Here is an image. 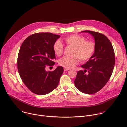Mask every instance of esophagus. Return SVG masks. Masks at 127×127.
<instances>
[{
    "mask_svg": "<svg viewBox=\"0 0 127 127\" xmlns=\"http://www.w3.org/2000/svg\"><path fill=\"white\" fill-rule=\"evenodd\" d=\"M70 69H68V68H64V71H68V70H69Z\"/></svg>",
    "mask_w": 127,
    "mask_h": 127,
    "instance_id": "esophagus-1",
    "label": "esophagus"
}]
</instances>
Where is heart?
<instances>
[{
    "instance_id": "heart-1",
    "label": "heart",
    "mask_w": 127,
    "mask_h": 127,
    "mask_svg": "<svg viewBox=\"0 0 127 127\" xmlns=\"http://www.w3.org/2000/svg\"><path fill=\"white\" fill-rule=\"evenodd\" d=\"M83 36L73 34L64 38L66 45L74 47L72 57L64 56L58 61L60 65L65 68H72L79 62V60L83 62L91 59L95 51V44L91 41H85ZM53 49L56 55L61 56L64 50L63 44L59 41H56L53 45Z\"/></svg>"
}]
</instances>
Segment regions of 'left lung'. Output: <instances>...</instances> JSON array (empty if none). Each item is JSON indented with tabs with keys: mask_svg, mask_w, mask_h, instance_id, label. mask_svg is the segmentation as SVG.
Wrapping results in <instances>:
<instances>
[{
	"mask_svg": "<svg viewBox=\"0 0 127 127\" xmlns=\"http://www.w3.org/2000/svg\"><path fill=\"white\" fill-rule=\"evenodd\" d=\"M81 32L94 36L95 48L91 59L81 66L84 70L78 71L74 83L80 92L93 94L100 91L109 80L115 64L114 51L110 40L103 34L91 31Z\"/></svg>",
	"mask_w": 127,
	"mask_h": 127,
	"instance_id": "left-lung-1",
	"label": "left lung"
}]
</instances>
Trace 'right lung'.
I'll use <instances>...</instances> for the list:
<instances>
[{
	"label": "right lung",
	"instance_id": "1",
	"mask_svg": "<svg viewBox=\"0 0 127 127\" xmlns=\"http://www.w3.org/2000/svg\"><path fill=\"white\" fill-rule=\"evenodd\" d=\"M60 37L49 32L36 33L28 36L20 47L17 59L19 74L26 86L35 94L49 93L59 83L64 68L58 66L47 72L45 67L55 64L53 45Z\"/></svg>",
	"mask_w": 127,
	"mask_h": 127
}]
</instances>
